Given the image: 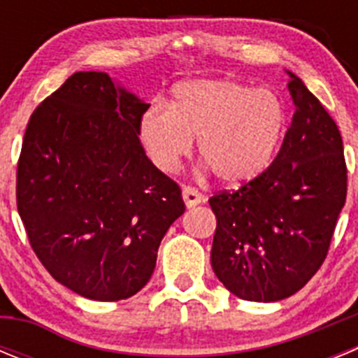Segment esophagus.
Instances as JSON below:
<instances>
[{"label": "esophagus", "mask_w": 358, "mask_h": 358, "mask_svg": "<svg viewBox=\"0 0 358 358\" xmlns=\"http://www.w3.org/2000/svg\"><path fill=\"white\" fill-rule=\"evenodd\" d=\"M182 199H185V204L188 208H194L202 202V194L197 188H192V186H182Z\"/></svg>", "instance_id": "obj_1"}]
</instances>
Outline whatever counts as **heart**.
Instances as JSON below:
<instances>
[{"label": "heart", "instance_id": "b5f03b06", "mask_svg": "<svg viewBox=\"0 0 358 358\" xmlns=\"http://www.w3.org/2000/svg\"><path fill=\"white\" fill-rule=\"evenodd\" d=\"M285 107L268 90L231 80L185 82L169 109L152 106L141 116L140 138L148 157L172 172L192 150L227 185L252 181L273 163L285 132Z\"/></svg>", "mask_w": 358, "mask_h": 358}]
</instances>
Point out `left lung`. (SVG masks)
I'll return each instance as SVG.
<instances>
[{"instance_id": "obj_1", "label": "left lung", "mask_w": 358, "mask_h": 358, "mask_svg": "<svg viewBox=\"0 0 358 358\" xmlns=\"http://www.w3.org/2000/svg\"><path fill=\"white\" fill-rule=\"evenodd\" d=\"M289 90L296 110L276 159L238 189L210 197L211 267L245 301H280L301 290L327 258L346 202L337 123L292 73Z\"/></svg>"}]
</instances>
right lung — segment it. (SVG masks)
<instances>
[{
  "label": "right lung",
  "mask_w": 358,
  "mask_h": 358,
  "mask_svg": "<svg viewBox=\"0 0 358 358\" xmlns=\"http://www.w3.org/2000/svg\"><path fill=\"white\" fill-rule=\"evenodd\" d=\"M148 107L107 73L77 71L24 132L15 201L31 249L59 283L94 301L140 292L186 210L140 141Z\"/></svg>",
  "instance_id": "right-lung-1"
}]
</instances>
